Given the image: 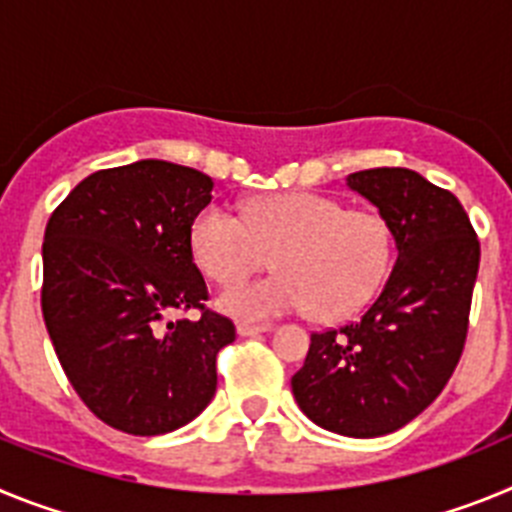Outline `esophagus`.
Returning <instances> with one entry per match:
<instances>
[{
	"mask_svg": "<svg viewBox=\"0 0 512 512\" xmlns=\"http://www.w3.org/2000/svg\"><path fill=\"white\" fill-rule=\"evenodd\" d=\"M238 336H259V333H269L271 330V325L269 323H261V325H256V323H238Z\"/></svg>",
	"mask_w": 512,
	"mask_h": 512,
	"instance_id": "obj_1",
	"label": "esophagus"
}]
</instances>
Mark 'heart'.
I'll use <instances>...</instances> for the list:
<instances>
[{
    "mask_svg": "<svg viewBox=\"0 0 512 512\" xmlns=\"http://www.w3.org/2000/svg\"><path fill=\"white\" fill-rule=\"evenodd\" d=\"M192 256L217 284H235L271 264L277 277L220 295V307L264 320L312 307L336 320L359 310L387 277L392 235L372 210H343L333 197L287 192L253 202L246 220L223 205H207L189 233Z\"/></svg>",
    "mask_w": 512,
    "mask_h": 512,
    "instance_id": "heart-1",
    "label": "heart"
}]
</instances>
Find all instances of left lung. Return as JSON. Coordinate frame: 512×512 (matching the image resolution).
Instances as JSON below:
<instances>
[{"mask_svg":"<svg viewBox=\"0 0 512 512\" xmlns=\"http://www.w3.org/2000/svg\"><path fill=\"white\" fill-rule=\"evenodd\" d=\"M346 184L372 202L395 238L390 279L361 320L312 333L292 377L320 428L374 438L408 425L446 387L464 351L479 241L449 189L410 169H366Z\"/></svg>","mask_w":512,"mask_h":512,"instance_id":"8db88e82","label":"left lung"}]
</instances>
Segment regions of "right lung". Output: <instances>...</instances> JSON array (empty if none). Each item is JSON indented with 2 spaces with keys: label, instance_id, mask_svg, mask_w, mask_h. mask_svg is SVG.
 <instances>
[{
  "label": "right lung",
  "instance_id": "right-lung-1",
  "mask_svg": "<svg viewBox=\"0 0 512 512\" xmlns=\"http://www.w3.org/2000/svg\"><path fill=\"white\" fill-rule=\"evenodd\" d=\"M212 179L169 161L102 169L53 210L43 241V320L81 402L102 423L161 436L194 420L217 387L235 325L205 307L194 217ZM174 309L201 320L166 321Z\"/></svg>",
  "mask_w": 512,
  "mask_h": 512
}]
</instances>
